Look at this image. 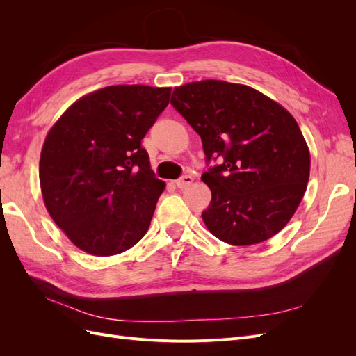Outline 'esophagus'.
I'll return each instance as SVG.
<instances>
[{"label":"esophagus","mask_w":356,"mask_h":356,"mask_svg":"<svg viewBox=\"0 0 356 356\" xmlns=\"http://www.w3.org/2000/svg\"><path fill=\"white\" fill-rule=\"evenodd\" d=\"M191 184H193V177H191V175H186V177H182V178H179V179L175 181V186H177L178 188H187V187H190Z\"/></svg>","instance_id":"34e87169"}]
</instances>
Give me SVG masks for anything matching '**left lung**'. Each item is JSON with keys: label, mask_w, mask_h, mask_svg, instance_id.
<instances>
[{"label": "left lung", "mask_w": 356, "mask_h": 356, "mask_svg": "<svg viewBox=\"0 0 356 356\" xmlns=\"http://www.w3.org/2000/svg\"><path fill=\"white\" fill-rule=\"evenodd\" d=\"M170 104L202 138V181L212 199L202 218L220 241L255 245L293 218L305 196L310 153L296 118L250 86L202 80L178 86Z\"/></svg>", "instance_id": "obj_1"}]
</instances>
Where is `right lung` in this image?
Here are the masks:
<instances>
[{
	"label": "right lung",
	"instance_id": "add662e5",
	"mask_svg": "<svg viewBox=\"0 0 356 356\" xmlns=\"http://www.w3.org/2000/svg\"><path fill=\"white\" fill-rule=\"evenodd\" d=\"M169 96L170 88L108 86L75 101L50 127L40 156L42 200L81 251L115 255L147 233L166 184L141 139Z\"/></svg>",
	"mask_w": 356,
	"mask_h": 356
}]
</instances>
